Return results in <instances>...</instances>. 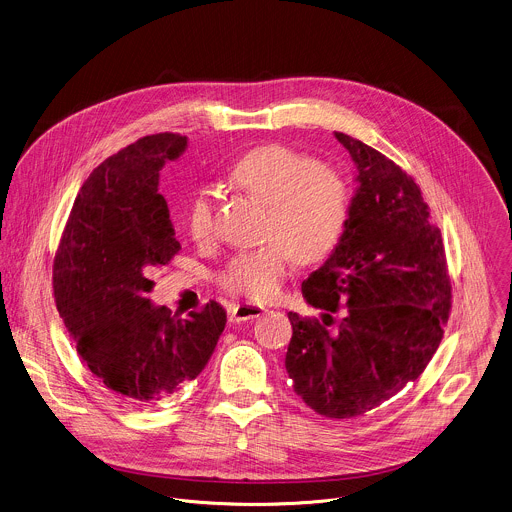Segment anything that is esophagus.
Masks as SVG:
<instances>
[{
  "label": "esophagus",
  "mask_w": 512,
  "mask_h": 512,
  "mask_svg": "<svg viewBox=\"0 0 512 512\" xmlns=\"http://www.w3.org/2000/svg\"><path fill=\"white\" fill-rule=\"evenodd\" d=\"M265 312V307L261 305H253V303H243V305H237V307L231 308L229 312V320L231 322H243V320H251V318H257Z\"/></svg>",
  "instance_id": "esophagus-1"
}]
</instances>
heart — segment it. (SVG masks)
I'll use <instances>...</instances> for the list:
<instances>
[{"mask_svg": "<svg viewBox=\"0 0 512 512\" xmlns=\"http://www.w3.org/2000/svg\"><path fill=\"white\" fill-rule=\"evenodd\" d=\"M229 178L269 205L265 241L271 243L235 255L219 281L233 295L269 301L289 275L293 255L299 263H316L338 245L350 215V188L336 170L279 144L245 154ZM213 215V190H196L186 209V231L194 243H211Z\"/></svg>", "mask_w": 512, "mask_h": 512, "instance_id": "b5f03b06", "label": "heart"}]
</instances>
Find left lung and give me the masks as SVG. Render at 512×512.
Here are the masks:
<instances>
[{"instance_id":"obj_1","label":"left lung","mask_w":512,"mask_h":512,"mask_svg":"<svg viewBox=\"0 0 512 512\" xmlns=\"http://www.w3.org/2000/svg\"><path fill=\"white\" fill-rule=\"evenodd\" d=\"M334 136L356 166V194L338 245L303 281L322 322L289 312L285 368L308 408L346 419L419 378L443 338L451 283L441 231L413 178L368 144Z\"/></svg>"}]
</instances>
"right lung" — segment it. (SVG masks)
<instances>
[{"label": "right lung", "mask_w": 512, "mask_h": 512, "mask_svg": "<svg viewBox=\"0 0 512 512\" xmlns=\"http://www.w3.org/2000/svg\"><path fill=\"white\" fill-rule=\"evenodd\" d=\"M186 146L162 132L106 158L83 184L53 263L55 303L79 356L136 408L196 380L227 322L215 301L182 318L148 299L150 273L182 249L158 184Z\"/></svg>", "instance_id": "right-lung-1"}]
</instances>
